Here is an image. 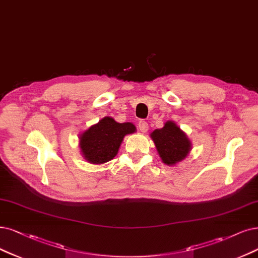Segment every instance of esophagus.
I'll list each match as a JSON object with an SVG mask.
<instances>
[{
    "label": "esophagus",
    "instance_id": "esophagus-1",
    "mask_svg": "<svg viewBox=\"0 0 258 258\" xmlns=\"http://www.w3.org/2000/svg\"><path fill=\"white\" fill-rule=\"evenodd\" d=\"M138 128H139L140 132H142V133L148 132V130H149V124H148V122L145 121V120H140V121L138 122Z\"/></svg>",
    "mask_w": 258,
    "mask_h": 258
}]
</instances>
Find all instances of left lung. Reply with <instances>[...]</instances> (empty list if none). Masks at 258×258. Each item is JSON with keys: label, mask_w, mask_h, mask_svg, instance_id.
Masks as SVG:
<instances>
[{"label": "left lung", "mask_w": 258, "mask_h": 258, "mask_svg": "<svg viewBox=\"0 0 258 258\" xmlns=\"http://www.w3.org/2000/svg\"><path fill=\"white\" fill-rule=\"evenodd\" d=\"M151 137L166 165L172 166L183 160L190 151V141L172 121L166 122L163 128L155 130Z\"/></svg>", "instance_id": "8db88e82"}]
</instances>
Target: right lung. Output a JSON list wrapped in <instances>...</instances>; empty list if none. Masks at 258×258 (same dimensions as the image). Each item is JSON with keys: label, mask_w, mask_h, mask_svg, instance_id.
Returning <instances> with one entry per match:
<instances>
[{"label": "right lung", "mask_w": 258, "mask_h": 258, "mask_svg": "<svg viewBox=\"0 0 258 258\" xmlns=\"http://www.w3.org/2000/svg\"><path fill=\"white\" fill-rule=\"evenodd\" d=\"M135 131L134 124L118 123L105 117L81 135L83 155L91 164L106 163L117 155L124 136Z\"/></svg>", "instance_id": "1"}]
</instances>
